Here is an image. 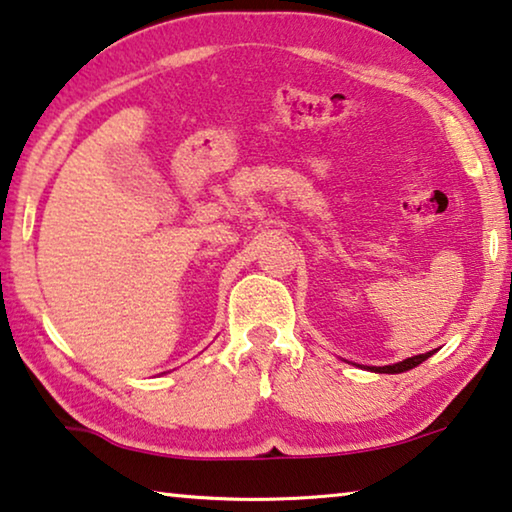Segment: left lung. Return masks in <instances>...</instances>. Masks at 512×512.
<instances>
[{
	"instance_id": "left-lung-1",
	"label": "left lung",
	"mask_w": 512,
	"mask_h": 512,
	"mask_svg": "<svg viewBox=\"0 0 512 512\" xmlns=\"http://www.w3.org/2000/svg\"><path fill=\"white\" fill-rule=\"evenodd\" d=\"M434 352H427V354H418V356H411V358H404V361L395 363V365H384V368H370L375 372H386V375H398V372H404V370H411L416 368V365H421L425 358H430Z\"/></svg>"
}]
</instances>
